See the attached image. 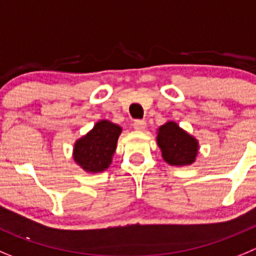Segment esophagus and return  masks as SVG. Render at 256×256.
<instances>
[{
    "label": "esophagus",
    "mask_w": 256,
    "mask_h": 256,
    "mask_svg": "<svg viewBox=\"0 0 256 256\" xmlns=\"http://www.w3.org/2000/svg\"><path fill=\"white\" fill-rule=\"evenodd\" d=\"M145 128H146V122H145L144 120H136L135 122H134V128L138 131H144Z\"/></svg>",
    "instance_id": "1"
}]
</instances>
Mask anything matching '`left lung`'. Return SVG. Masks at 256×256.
Returning a JSON list of instances; mask_svg holds the SVG:
<instances>
[{"mask_svg": "<svg viewBox=\"0 0 256 256\" xmlns=\"http://www.w3.org/2000/svg\"><path fill=\"white\" fill-rule=\"evenodd\" d=\"M156 142L162 152L163 160L168 164L188 166L195 162L199 148L198 140L176 122L170 121L158 128Z\"/></svg>", "mask_w": 256, "mask_h": 256, "instance_id": "obj_1", "label": "left lung"}]
</instances>
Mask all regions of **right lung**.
<instances>
[{
	"instance_id": "add662e5",
	"label": "right lung",
	"mask_w": 256,
	"mask_h": 256,
	"mask_svg": "<svg viewBox=\"0 0 256 256\" xmlns=\"http://www.w3.org/2000/svg\"><path fill=\"white\" fill-rule=\"evenodd\" d=\"M121 128L107 120L96 122L93 130L75 142L74 160L86 172H102L110 167Z\"/></svg>"
}]
</instances>
